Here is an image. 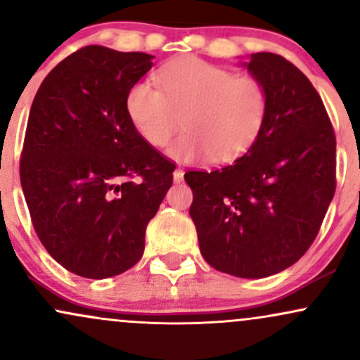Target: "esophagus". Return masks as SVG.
Masks as SVG:
<instances>
[{
  "instance_id": "34e87169",
  "label": "esophagus",
  "mask_w": 360,
  "mask_h": 360,
  "mask_svg": "<svg viewBox=\"0 0 360 360\" xmlns=\"http://www.w3.org/2000/svg\"><path fill=\"white\" fill-rule=\"evenodd\" d=\"M183 179H184V171H183V169L177 167L174 171V183H181Z\"/></svg>"
}]
</instances>
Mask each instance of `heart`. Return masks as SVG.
<instances>
[{
    "mask_svg": "<svg viewBox=\"0 0 360 360\" xmlns=\"http://www.w3.org/2000/svg\"><path fill=\"white\" fill-rule=\"evenodd\" d=\"M160 89L139 81L128 89L125 111L148 146L162 147L181 123L183 134L167 148L176 160L210 155L229 162L249 150L269 113V93L259 77L233 74L210 62L184 57L157 72Z\"/></svg>",
    "mask_w": 360,
    "mask_h": 360,
    "instance_id": "obj_1",
    "label": "heart"
}]
</instances>
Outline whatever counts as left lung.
<instances>
[{"instance_id": "8db88e82", "label": "left lung", "mask_w": 360, "mask_h": 360, "mask_svg": "<svg viewBox=\"0 0 360 360\" xmlns=\"http://www.w3.org/2000/svg\"><path fill=\"white\" fill-rule=\"evenodd\" d=\"M269 93V113L245 155L217 171H189L200 250L217 271L278 274L303 257L335 194V134L320 94L271 52L245 62Z\"/></svg>"}]
</instances>
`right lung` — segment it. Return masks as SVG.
I'll return each mask as SVG.
<instances>
[{"label": "right lung", "mask_w": 360, "mask_h": 360, "mask_svg": "<svg viewBox=\"0 0 360 360\" xmlns=\"http://www.w3.org/2000/svg\"><path fill=\"white\" fill-rule=\"evenodd\" d=\"M152 59L88 45L47 74L32 103L20 160L25 200L49 254L81 278H111L139 262L147 223L172 184L174 162L125 111Z\"/></svg>", "instance_id": "1"}]
</instances>
